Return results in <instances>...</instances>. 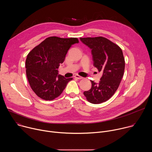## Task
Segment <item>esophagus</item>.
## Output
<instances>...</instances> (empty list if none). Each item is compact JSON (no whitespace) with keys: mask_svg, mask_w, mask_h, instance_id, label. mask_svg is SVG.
Instances as JSON below:
<instances>
[{"mask_svg":"<svg viewBox=\"0 0 152 152\" xmlns=\"http://www.w3.org/2000/svg\"><path fill=\"white\" fill-rule=\"evenodd\" d=\"M75 78H76V79H83V77H82V76H80L78 75H76L75 76Z\"/></svg>","mask_w":152,"mask_h":152,"instance_id":"esophagus-1","label":"esophagus"}]
</instances>
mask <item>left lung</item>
<instances>
[{"label": "left lung", "instance_id": "1", "mask_svg": "<svg viewBox=\"0 0 152 152\" xmlns=\"http://www.w3.org/2000/svg\"><path fill=\"white\" fill-rule=\"evenodd\" d=\"M91 49L94 66L103 75L99 83L91 80V88L83 94L89 102L99 104L109 100L117 90L124 75L125 61L121 49L104 37L80 38Z\"/></svg>", "mask_w": 152, "mask_h": 152}]
</instances>
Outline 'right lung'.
<instances>
[{
    "instance_id": "add662e5",
    "label": "right lung",
    "mask_w": 152,
    "mask_h": 152,
    "mask_svg": "<svg viewBox=\"0 0 152 152\" xmlns=\"http://www.w3.org/2000/svg\"><path fill=\"white\" fill-rule=\"evenodd\" d=\"M77 38L50 37L35 46L27 55L26 73L29 83L37 96L52 100L59 96L73 78L58 75L60 64Z\"/></svg>"
}]
</instances>
